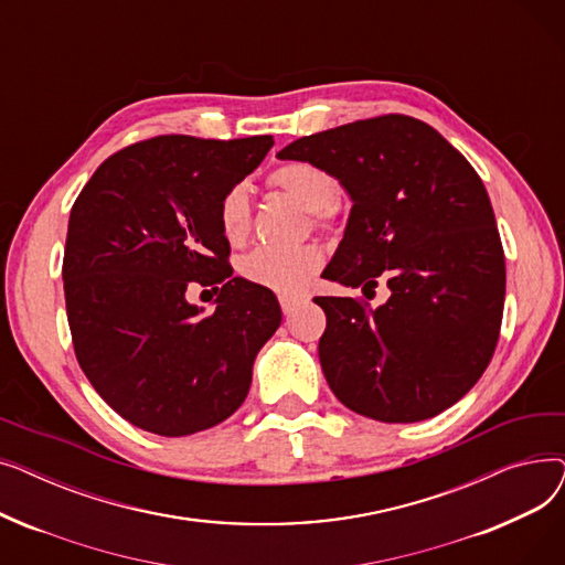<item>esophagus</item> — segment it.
Wrapping results in <instances>:
<instances>
[{
	"label": "esophagus",
	"mask_w": 565,
	"mask_h": 565,
	"mask_svg": "<svg viewBox=\"0 0 565 565\" xmlns=\"http://www.w3.org/2000/svg\"><path fill=\"white\" fill-rule=\"evenodd\" d=\"M300 302H302V300H298V298H288V295H281V298H279L281 311H284L286 316H290L295 309H298V307H300Z\"/></svg>",
	"instance_id": "34e87169"
}]
</instances>
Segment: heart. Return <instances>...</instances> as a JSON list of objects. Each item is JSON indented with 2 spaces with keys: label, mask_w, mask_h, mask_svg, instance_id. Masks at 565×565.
Returning a JSON list of instances; mask_svg holds the SVG:
<instances>
[{
  "label": "heart",
  "mask_w": 565,
  "mask_h": 565,
  "mask_svg": "<svg viewBox=\"0 0 565 565\" xmlns=\"http://www.w3.org/2000/svg\"><path fill=\"white\" fill-rule=\"evenodd\" d=\"M270 185L281 190L307 213H313L318 222H324L332 215V203L339 194V185L330 171L305 160H292L277 167L270 173ZM220 231L228 243H241L249 231L252 222V201L245 185H233L217 205ZM322 265V252L318 247H298V249H273L260 247L252 252L241 273L247 281L270 288L275 292L292 295L309 286L313 275Z\"/></svg>",
  "instance_id": "b5f03b06"
}]
</instances>
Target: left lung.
I'll use <instances>...</instances> for the list:
<instances>
[{"instance_id":"obj_1","label":"left lung","mask_w":565,"mask_h":565,"mask_svg":"<svg viewBox=\"0 0 565 565\" xmlns=\"http://www.w3.org/2000/svg\"><path fill=\"white\" fill-rule=\"evenodd\" d=\"M330 171L352 201L322 277L387 281L390 300L313 298L328 316L318 358L334 396L362 417L414 424L458 403L499 339L507 265L490 196L435 128L387 114L302 137L277 153Z\"/></svg>"}]
</instances>
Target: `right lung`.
Wrapping results in <instances>:
<instances>
[{
  "instance_id": "add662e5",
  "label": "right lung",
  "mask_w": 565,
  "mask_h": 565,
  "mask_svg": "<svg viewBox=\"0 0 565 565\" xmlns=\"http://www.w3.org/2000/svg\"><path fill=\"white\" fill-rule=\"evenodd\" d=\"M273 143L146 139L107 158L73 205L64 292L77 362L141 430L185 437L228 419L281 324L270 288L231 277L217 222L222 196ZM192 280L223 286L213 315L186 302Z\"/></svg>"
}]
</instances>
